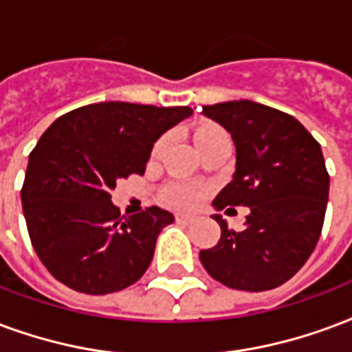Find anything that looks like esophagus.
<instances>
[{
  "mask_svg": "<svg viewBox=\"0 0 352 352\" xmlns=\"http://www.w3.org/2000/svg\"><path fill=\"white\" fill-rule=\"evenodd\" d=\"M175 220L179 223H184V226H188V223H194L196 222V218L190 214H175Z\"/></svg>",
  "mask_w": 352,
  "mask_h": 352,
  "instance_id": "34e87169",
  "label": "esophagus"
}]
</instances>
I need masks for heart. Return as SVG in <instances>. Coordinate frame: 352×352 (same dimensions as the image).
<instances>
[{"label": "heart", "mask_w": 352, "mask_h": 352, "mask_svg": "<svg viewBox=\"0 0 352 352\" xmlns=\"http://www.w3.org/2000/svg\"><path fill=\"white\" fill-rule=\"evenodd\" d=\"M220 132H223V130L214 126V124H207V126L197 129L196 134H194L196 145H199L203 140H207L209 136L220 134ZM168 142H169V136H162L156 140L155 147H153V158H158V156L162 155L164 149H166V145H168ZM160 197H162L164 203H168V205H171V207H177V209H190V207L197 205V201L203 197V188L199 186V184L177 181V183L168 184V186L162 190V196Z\"/></svg>", "instance_id": "1"}]
</instances>
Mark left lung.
<instances>
[{"label": "left lung", "instance_id": "obj_1", "mask_svg": "<svg viewBox=\"0 0 352 352\" xmlns=\"http://www.w3.org/2000/svg\"><path fill=\"white\" fill-rule=\"evenodd\" d=\"M236 149L233 181L216 196L218 210L250 207L246 228L199 252L216 282L241 291L280 287L302 269L321 236L330 177L319 142L295 117L252 100L203 106ZM231 210V209H228Z\"/></svg>", "mask_w": 352, "mask_h": 352}]
</instances>
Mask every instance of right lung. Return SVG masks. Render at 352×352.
Listing matches in <instances>:
<instances>
[{"instance_id":"right-lung-1","label":"right lung","mask_w":352,"mask_h":352,"mask_svg":"<svg viewBox=\"0 0 352 352\" xmlns=\"http://www.w3.org/2000/svg\"><path fill=\"white\" fill-rule=\"evenodd\" d=\"M192 113L188 106L98 102L61 116L31 151L22 209L33 248L50 274L85 295H108L149 269L173 214L132 216L111 203L119 179L143 175L153 143Z\"/></svg>"}]
</instances>
